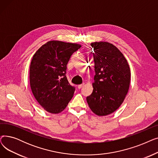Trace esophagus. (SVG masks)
Segmentation results:
<instances>
[{"instance_id":"34e87169","label":"esophagus","mask_w":158,"mask_h":158,"mask_svg":"<svg viewBox=\"0 0 158 158\" xmlns=\"http://www.w3.org/2000/svg\"><path fill=\"white\" fill-rule=\"evenodd\" d=\"M85 83H82V84H81V85H78V88L79 89H81L82 86H85Z\"/></svg>"}]
</instances>
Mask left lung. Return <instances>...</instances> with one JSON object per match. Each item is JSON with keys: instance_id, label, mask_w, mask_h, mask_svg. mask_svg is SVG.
Segmentation results:
<instances>
[{"instance_id": "obj_1", "label": "left lung", "mask_w": 158, "mask_h": 158, "mask_svg": "<svg viewBox=\"0 0 158 158\" xmlns=\"http://www.w3.org/2000/svg\"><path fill=\"white\" fill-rule=\"evenodd\" d=\"M90 45L94 51L95 75L93 92L86 101L93 113L106 116L118 110L125 99L131 70L126 57L112 44L101 41Z\"/></svg>"}]
</instances>
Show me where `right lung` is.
I'll use <instances>...</instances> for the list:
<instances>
[{"instance_id":"obj_1","label":"right lung","mask_w":158,"mask_h":158,"mask_svg":"<svg viewBox=\"0 0 158 158\" xmlns=\"http://www.w3.org/2000/svg\"><path fill=\"white\" fill-rule=\"evenodd\" d=\"M81 47L77 44L49 41L32 57L29 70L32 93L50 113L63 111L73 97L75 88L66 79V64L71 55Z\"/></svg>"}]
</instances>
